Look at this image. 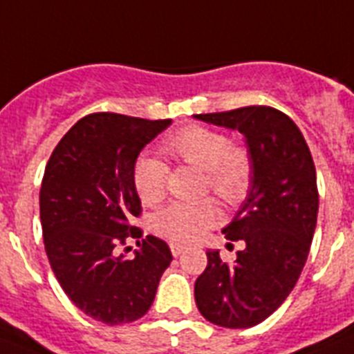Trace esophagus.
<instances>
[{"label":"esophagus","instance_id":"obj_1","mask_svg":"<svg viewBox=\"0 0 354 354\" xmlns=\"http://www.w3.org/2000/svg\"><path fill=\"white\" fill-rule=\"evenodd\" d=\"M170 250H171V253H174V257H179L180 253H184V251L188 250V248L184 246V244H179V242H171Z\"/></svg>","mask_w":354,"mask_h":354}]
</instances>
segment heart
Segmentation results:
<instances>
[{
	"mask_svg": "<svg viewBox=\"0 0 354 354\" xmlns=\"http://www.w3.org/2000/svg\"><path fill=\"white\" fill-rule=\"evenodd\" d=\"M162 151L175 160L186 162L206 175V186L226 204H236L251 183V159L242 146L230 145L224 133L204 127H188L168 137ZM168 168L160 159L145 156L133 168V186L148 206L160 203L166 195ZM221 217L215 201L174 203L153 218L159 235L171 241H198Z\"/></svg>",
	"mask_w": 354,
	"mask_h": 354,
	"instance_id": "b5f03b06",
	"label": "heart"
}]
</instances>
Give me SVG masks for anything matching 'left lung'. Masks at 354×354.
Returning <instances> with one entry per match:
<instances>
[{
	"label": "left lung",
	"mask_w": 354,
	"mask_h": 354,
	"mask_svg": "<svg viewBox=\"0 0 354 354\" xmlns=\"http://www.w3.org/2000/svg\"><path fill=\"white\" fill-rule=\"evenodd\" d=\"M195 119L241 131L251 159L246 201L223 230L244 241L235 264L218 250L195 280V302L208 322L230 329L264 322L293 291L308 261L318 215L317 171L302 131L271 106L198 113Z\"/></svg>",
	"instance_id": "left-lung-1"
}]
</instances>
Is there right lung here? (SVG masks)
<instances>
[{"mask_svg":"<svg viewBox=\"0 0 354 354\" xmlns=\"http://www.w3.org/2000/svg\"><path fill=\"white\" fill-rule=\"evenodd\" d=\"M171 119L148 121L121 113H90L61 139L46 162L39 192L45 251L68 299L108 326L133 322L153 304L171 262L165 241L146 235L128 259L121 246L141 230L133 168L141 150Z\"/></svg>","mask_w":354,"mask_h":354,"instance_id":"right-lung-1","label":"right lung"}]
</instances>
